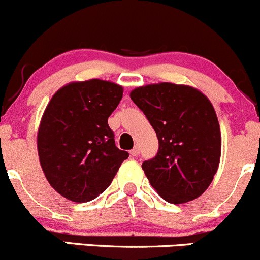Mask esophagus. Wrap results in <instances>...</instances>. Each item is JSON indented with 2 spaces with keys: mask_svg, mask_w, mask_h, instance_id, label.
<instances>
[{
  "mask_svg": "<svg viewBox=\"0 0 260 260\" xmlns=\"http://www.w3.org/2000/svg\"><path fill=\"white\" fill-rule=\"evenodd\" d=\"M138 154H139V148L138 147H134L132 150H130V155H133V157H137Z\"/></svg>",
  "mask_w": 260,
  "mask_h": 260,
  "instance_id": "1",
  "label": "esophagus"
}]
</instances>
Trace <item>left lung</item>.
Instances as JSON below:
<instances>
[{
  "instance_id": "left-lung-1",
  "label": "left lung",
  "mask_w": 260,
  "mask_h": 260,
  "mask_svg": "<svg viewBox=\"0 0 260 260\" xmlns=\"http://www.w3.org/2000/svg\"><path fill=\"white\" fill-rule=\"evenodd\" d=\"M157 134L158 153L142 169L158 194L172 204L208 189L221 159V130L211 101L200 90L172 83L148 84L130 93Z\"/></svg>"
}]
</instances>
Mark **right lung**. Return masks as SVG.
<instances>
[{
	"instance_id": "add662e5",
	"label": "right lung",
	"mask_w": 260,
	"mask_h": 260,
	"mask_svg": "<svg viewBox=\"0 0 260 260\" xmlns=\"http://www.w3.org/2000/svg\"><path fill=\"white\" fill-rule=\"evenodd\" d=\"M122 91L101 79L73 81L58 89L44 110L37 135L39 162L49 185L71 202L102 194L127 159L108 126Z\"/></svg>"
}]
</instances>
